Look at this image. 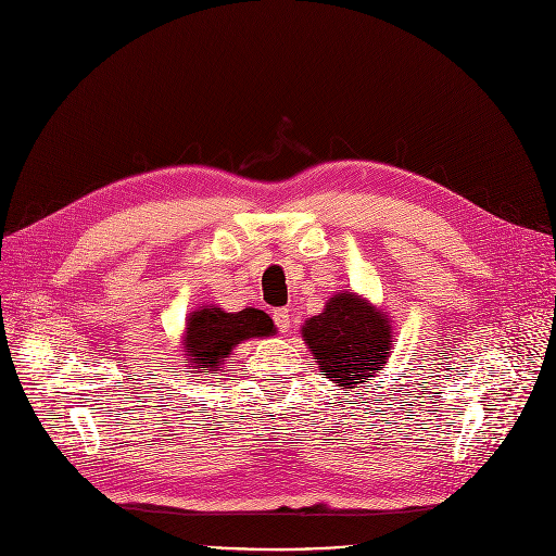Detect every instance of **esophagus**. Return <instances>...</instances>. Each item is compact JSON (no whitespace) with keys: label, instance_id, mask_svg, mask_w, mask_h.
<instances>
[{"label":"esophagus","instance_id":"obj_1","mask_svg":"<svg viewBox=\"0 0 556 556\" xmlns=\"http://www.w3.org/2000/svg\"><path fill=\"white\" fill-rule=\"evenodd\" d=\"M273 317H275V323H277V327H279L281 333H288L290 329H293V317H290V311H288V308H277Z\"/></svg>","mask_w":556,"mask_h":556}]
</instances>
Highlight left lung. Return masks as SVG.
<instances>
[{"label": "left lung", "mask_w": 556, "mask_h": 556, "mask_svg": "<svg viewBox=\"0 0 556 556\" xmlns=\"http://www.w3.org/2000/svg\"><path fill=\"white\" fill-rule=\"evenodd\" d=\"M302 338L325 378L340 390L365 388L392 356L394 327L386 308L358 293L331 295L319 315L306 317Z\"/></svg>", "instance_id": "left-lung-1"}]
</instances>
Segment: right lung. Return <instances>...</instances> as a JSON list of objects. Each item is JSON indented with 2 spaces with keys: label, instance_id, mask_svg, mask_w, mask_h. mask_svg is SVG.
<instances>
[{
  "label": "right lung",
  "instance_id": "right-lung-1",
  "mask_svg": "<svg viewBox=\"0 0 556 556\" xmlns=\"http://www.w3.org/2000/svg\"><path fill=\"white\" fill-rule=\"evenodd\" d=\"M277 327L268 313L258 308H243L239 313H227L216 304H202L187 315L182 333V356L187 369L193 374H218L223 363L239 346L252 338H270Z\"/></svg>",
  "mask_w": 556,
  "mask_h": 556
}]
</instances>
